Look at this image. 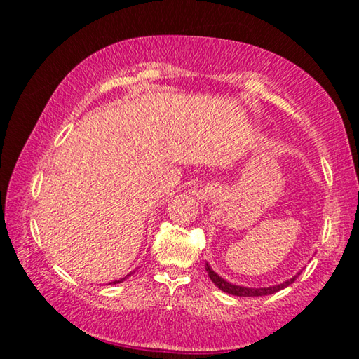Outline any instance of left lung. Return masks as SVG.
Returning a JSON list of instances; mask_svg holds the SVG:
<instances>
[{
	"label": "left lung",
	"instance_id": "1",
	"mask_svg": "<svg viewBox=\"0 0 359 359\" xmlns=\"http://www.w3.org/2000/svg\"><path fill=\"white\" fill-rule=\"evenodd\" d=\"M205 269H208L209 272V277L210 280L214 282L218 288H220L222 291H224V293H229V294H234V296H244V297H252V296H267V294H272V293H277V291H280L283 288H287L288 285L293 283L297 276H294L293 278H290V280L283 282L280 285H276V287H264V288H245V287H239V285H233L224 280V278H222L218 274H215L214 271L210 269L209 266H205Z\"/></svg>",
	"mask_w": 359,
	"mask_h": 359
}]
</instances>
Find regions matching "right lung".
Instances as JSON below:
<instances>
[{"label": "right lung", "instance_id": "right-lung-1", "mask_svg": "<svg viewBox=\"0 0 359 359\" xmlns=\"http://www.w3.org/2000/svg\"><path fill=\"white\" fill-rule=\"evenodd\" d=\"M130 276H131V274H128V276H125V277H123V278H121V280H125V278H128V277H130ZM121 280H118V282H121ZM114 283H117V280H115V282H114Z\"/></svg>", "mask_w": 359, "mask_h": 359}]
</instances>
